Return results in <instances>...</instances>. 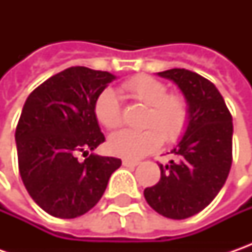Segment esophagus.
<instances>
[{
	"instance_id": "esophagus-1",
	"label": "esophagus",
	"mask_w": 252,
	"mask_h": 252,
	"mask_svg": "<svg viewBox=\"0 0 252 252\" xmlns=\"http://www.w3.org/2000/svg\"><path fill=\"white\" fill-rule=\"evenodd\" d=\"M140 161L137 160H123V165L125 167H129V168H134L136 165H139Z\"/></svg>"
}]
</instances>
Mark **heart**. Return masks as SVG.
I'll use <instances>...</instances> for the list:
<instances>
[{"instance_id":"1","label":"heart","mask_w":252,"mask_h":252,"mask_svg":"<svg viewBox=\"0 0 252 252\" xmlns=\"http://www.w3.org/2000/svg\"><path fill=\"white\" fill-rule=\"evenodd\" d=\"M123 90L134 101L149 106L143 122L146 129L121 130L112 134L108 141L112 154L137 160L160 149L164 139L168 143H175L187 133L190 112L184 95L167 94V85L150 75L133 77L123 84ZM94 113L96 121L109 130L121 127L123 123L121 102L111 88H105L96 96Z\"/></svg>"}]
</instances>
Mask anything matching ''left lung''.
I'll list each match as a JSON object with an SVG mask.
<instances>
[{
	"label": "left lung",
	"instance_id": "1",
	"mask_svg": "<svg viewBox=\"0 0 252 252\" xmlns=\"http://www.w3.org/2000/svg\"><path fill=\"white\" fill-rule=\"evenodd\" d=\"M158 75L178 85L190 119L171 151L179 160L160 164V181L144 189V198L157 213L181 220L203 210L223 188L233 161V118L215 84L205 77L185 68Z\"/></svg>",
	"mask_w": 252,
	"mask_h": 252
}]
</instances>
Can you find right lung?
<instances>
[{"mask_svg":"<svg viewBox=\"0 0 252 252\" xmlns=\"http://www.w3.org/2000/svg\"><path fill=\"white\" fill-rule=\"evenodd\" d=\"M116 77L70 67L31 92L15 130L18 167L31 198L54 218L74 219L102 198L122 165L115 157L88 154L105 141L94 113L96 96ZM83 152L87 158H76Z\"/></svg>","mask_w":252,"mask_h":252,"instance_id":"right-lung-1","label":"right lung"}]
</instances>
